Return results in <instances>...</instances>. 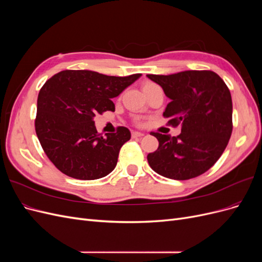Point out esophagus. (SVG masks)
<instances>
[{
    "instance_id": "esophagus-1",
    "label": "esophagus",
    "mask_w": 262,
    "mask_h": 262,
    "mask_svg": "<svg viewBox=\"0 0 262 262\" xmlns=\"http://www.w3.org/2000/svg\"><path fill=\"white\" fill-rule=\"evenodd\" d=\"M141 137H143V133L137 132V131H133L132 132V138H141Z\"/></svg>"
}]
</instances>
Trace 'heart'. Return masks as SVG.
Segmentation results:
<instances>
[{
  "mask_svg": "<svg viewBox=\"0 0 262 262\" xmlns=\"http://www.w3.org/2000/svg\"><path fill=\"white\" fill-rule=\"evenodd\" d=\"M152 85H154V83H150V82H145V83L143 84V86H142V89H143V91H144V90H146V89H147V87L152 86Z\"/></svg>",
  "mask_w": 262,
  "mask_h": 262,
  "instance_id": "b5f03b06",
  "label": "heart"
}]
</instances>
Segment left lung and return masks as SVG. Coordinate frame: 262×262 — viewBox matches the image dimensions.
I'll return each mask as SVG.
<instances>
[{
	"label": "left lung",
	"mask_w": 262,
	"mask_h": 262,
	"mask_svg": "<svg viewBox=\"0 0 262 262\" xmlns=\"http://www.w3.org/2000/svg\"><path fill=\"white\" fill-rule=\"evenodd\" d=\"M162 86L170 102L163 116L168 125H181L177 137L150 132L158 147L147 155L154 171L176 180L209 170L226 148L233 131V104L227 85L213 71H184L171 75L147 74Z\"/></svg>",
	"instance_id": "8db88e82"
}]
</instances>
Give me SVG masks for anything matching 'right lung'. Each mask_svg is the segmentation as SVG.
Masks as SVG:
<instances>
[{
	"mask_svg": "<svg viewBox=\"0 0 262 262\" xmlns=\"http://www.w3.org/2000/svg\"><path fill=\"white\" fill-rule=\"evenodd\" d=\"M141 76H108L93 71L66 70L47 81L38 94L35 130L51 163L67 176L93 180L116 167L119 150L131 133L118 126L102 136L94 118L115 112L113 98Z\"/></svg>",
	"mask_w": 262,
	"mask_h": 262,
	"instance_id": "1",
	"label": "right lung"
}]
</instances>
